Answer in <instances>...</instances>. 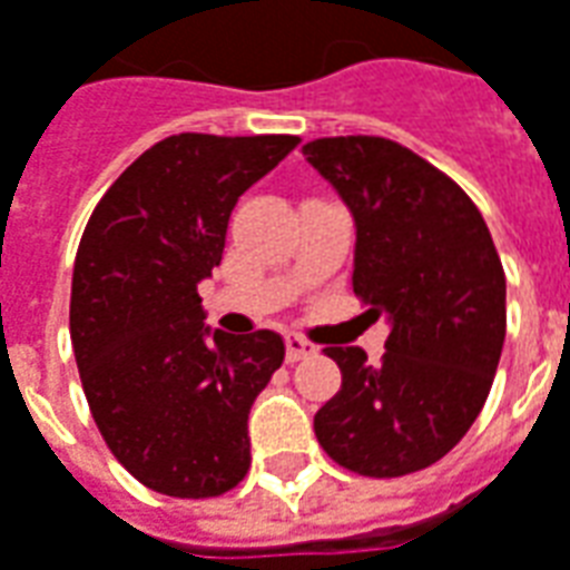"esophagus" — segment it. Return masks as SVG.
I'll use <instances>...</instances> for the list:
<instances>
[{
	"label": "esophagus",
	"instance_id": "34e87169",
	"mask_svg": "<svg viewBox=\"0 0 570 570\" xmlns=\"http://www.w3.org/2000/svg\"><path fill=\"white\" fill-rule=\"evenodd\" d=\"M314 352V345L308 340H302V336H286V361L289 364H296V361H302V357H308V354Z\"/></svg>",
	"mask_w": 570,
	"mask_h": 570
}]
</instances>
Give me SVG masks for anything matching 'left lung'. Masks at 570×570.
Instances as JSON below:
<instances>
[{
    "instance_id": "obj_1",
    "label": "left lung",
    "mask_w": 570,
    "mask_h": 570,
    "mask_svg": "<svg viewBox=\"0 0 570 570\" xmlns=\"http://www.w3.org/2000/svg\"><path fill=\"white\" fill-rule=\"evenodd\" d=\"M357 225L354 296L392 333L380 364L330 345L342 385L314 413L333 463L401 479L438 463L488 401L507 340V274L479 206L453 178L380 135L302 147Z\"/></svg>"
}]
</instances>
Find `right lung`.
Wrapping results in <instances>:
<instances>
[{
  "instance_id": "1",
  "label": "right lung",
  "mask_w": 570,
  "mask_h": 570,
  "mask_svg": "<svg viewBox=\"0 0 570 570\" xmlns=\"http://www.w3.org/2000/svg\"><path fill=\"white\" fill-rule=\"evenodd\" d=\"M296 145L169 135L107 188L82 230L70 286L79 380L110 453L150 491L209 500L249 472L246 420L284 364V340H206L197 284L222 262L240 194Z\"/></svg>"
}]
</instances>
